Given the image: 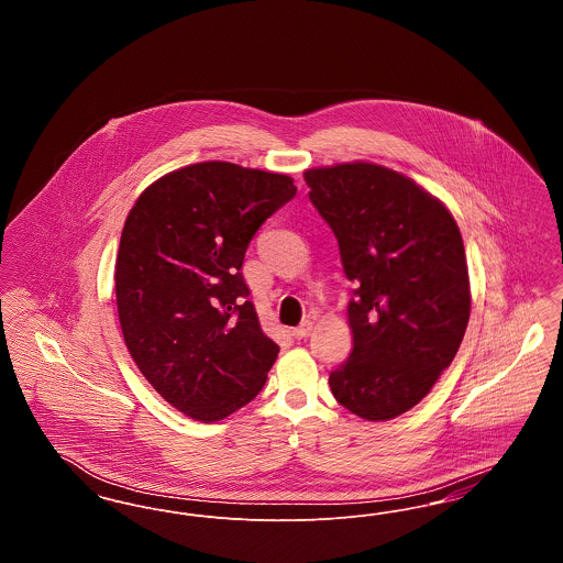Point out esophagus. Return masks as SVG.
Wrapping results in <instances>:
<instances>
[{"label":"esophagus","instance_id":"1","mask_svg":"<svg viewBox=\"0 0 563 563\" xmlns=\"http://www.w3.org/2000/svg\"><path fill=\"white\" fill-rule=\"evenodd\" d=\"M312 333V322L303 321L299 327H295L294 329V338L297 340H303V338H308Z\"/></svg>","mask_w":563,"mask_h":563}]
</instances>
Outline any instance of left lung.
Wrapping results in <instances>:
<instances>
[{
  "label": "left lung",
  "instance_id": "left-lung-1",
  "mask_svg": "<svg viewBox=\"0 0 563 563\" xmlns=\"http://www.w3.org/2000/svg\"><path fill=\"white\" fill-rule=\"evenodd\" d=\"M356 285L352 352L329 386L358 418L384 422L422 401L454 361L471 317L460 230L441 200L369 162L303 173Z\"/></svg>",
  "mask_w": 563,
  "mask_h": 563
}]
</instances>
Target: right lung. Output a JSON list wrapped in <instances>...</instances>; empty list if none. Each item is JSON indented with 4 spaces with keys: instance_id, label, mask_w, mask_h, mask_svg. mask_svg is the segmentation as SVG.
I'll return each instance as SVG.
<instances>
[{
    "instance_id": "right-lung-1",
    "label": "right lung",
    "mask_w": 563,
    "mask_h": 563,
    "mask_svg": "<svg viewBox=\"0 0 563 563\" xmlns=\"http://www.w3.org/2000/svg\"><path fill=\"white\" fill-rule=\"evenodd\" d=\"M294 179L200 162L164 175L126 217L115 301L126 349L164 401L217 422L253 401L278 346L242 278L244 253Z\"/></svg>"
}]
</instances>
